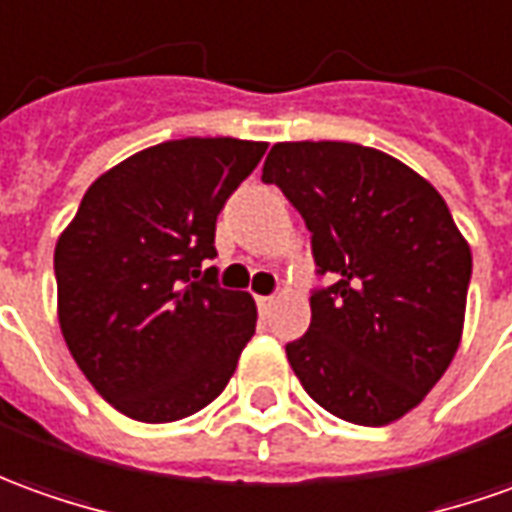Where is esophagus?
<instances>
[{
  "label": "esophagus",
  "mask_w": 512,
  "mask_h": 512,
  "mask_svg": "<svg viewBox=\"0 0 512 512\" xmlns=\"http://www.w3.org/2000/svg\"><path fill=\"white\" fill-rule=\"evenodd\" d=\"M256 306H259V315H270V306H273V295H256Z\"/></svg>",
  "instance_id": "esophagus-1"
}]
</instances>
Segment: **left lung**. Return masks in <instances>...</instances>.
Instances as JSON below:
<instances>
[{"mask_svg":"<svg viewBox=\"0 0 512 512\" xmlns=\"http://www.w3.org/2000/svg\"><path fill=\"white\" fill-rule=\"evenodd\" d=\"M276 183L312 231V323L287 343L295 376L323 410L384 426L418 407L463 337L471 248L446 200L393 155L351 142H278Z\"/></svg>","mask_w":512,"mask_h":512,"instance_id":"obj_1","label":"left lung"}]
</instances>
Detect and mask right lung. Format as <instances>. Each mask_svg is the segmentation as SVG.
<instances>
[{"label": "right lung", "instance_id": "1", "mask_svg": "<svg viewBox=\"0 0 512 512\" xmlns=\"http://www.w3.org/2000/svg\"><path fill=\"white\" fill-rule=\"evenodd\" d=\"M267 144L175 139L88 186L55 245L58 320L77 368L144 424L195 415L225 390L256 331L248 292L222 290L217 214Z\"/></svg>", "mask_w": 512, "mask_h": 512}]
</instances>
